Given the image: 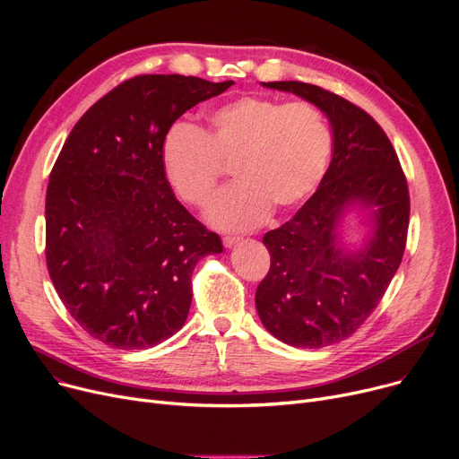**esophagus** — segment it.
Here are the masks:
<instances>
[{"label": "esophagus", "mask_w": 459, "mask_h": 459, "mask_svg": "<svg viewBox=\"0 0 459 459\" xmlns=\"http://www.w3.org/2000/svg\"><path fill=\"white\" fill-rule=\"evenodd\" d=\"M239 239H242L239 236H225L223 238V246L225 247H232V246H236L239 242Z\"/></svg>", "instance_id": "obj_1"}]
</instances>
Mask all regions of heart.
I'll use <instances>...</instances> for the list:
<instances>
[{
  "mask_svg": "<svg viewBox=\"0 0 459 459\" xmlns=\"http://www.w3.org/2000/svg\"><path fill=\"white\" fill-rule=\"evenodd\" d=\"M333 151L325 115L307 100L281 104L247 94L208 115L206 128H169L161 144L165 177L177 195L203 208L230 163L238 182L217 193L208 208L212 225L246 230L305 201L324 180Z\"/></svg>",
  "mask_w": 459,
  "mask_h": 459,
  "instance_id": "1",
  "label": "heart"
}]
</instances>
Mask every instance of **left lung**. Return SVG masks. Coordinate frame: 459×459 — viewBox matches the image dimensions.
<instances>
[{"mask_svg": "<svg viewBox=\"0 0 459 459\" xmlns=\"http://www.w3.org/2000/svg\"><path fill=\"white\" fill-rule=\"evenodd\" d=\"M318 106L333 128V160L320 187L262 242L270 272L256 288L258 316L275 339L296 348L341 342L367 322L400 266L409 189L387 134L353 102L303 82H270ZM351 200L376 205L375 236L359 254L335 246V227Z\"/></svg>", "mask_w": 459, "mask_h": 459, "instance_id": "left-lung-1", "label": "left lung"}]
</instances>
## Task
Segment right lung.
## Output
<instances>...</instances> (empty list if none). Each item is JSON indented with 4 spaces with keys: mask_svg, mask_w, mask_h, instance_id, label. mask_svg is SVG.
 Listing matches in <instances>:
<instances>
[{
    "mask_svg": "<svg viewBox=\"0 0 459 459\" xmlns=\"http://www.w3.org/2000/svg\"><path fill=\"white\" fill-rule=\"evenodd\" d=\"M232 83L135 76L66 137L46 189V266L92 339L144 350L184 325L195 264L223 244L177 201L161 144L180 115Z\"/></svg>",
    "mask_w": 459,
    "mask_h": 459,
    "instance_id": "obj_1",
    "label": "right lung"
}]
</instances>
